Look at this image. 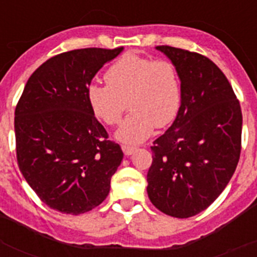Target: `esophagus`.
I'll use <instances>...</instances> for the list:
<instances>
[{
	"instance_id": "esophagus-1",
	"label": "esophagus",
	"mask_w": 257,
	"mask_h": 257,
	"mask_svg": "<svg viewBox=\"0 0 257 257\" xmlns=\"http://www.w3.org/2000/svg\"><path fill=\"white\" fill-rule=\"evenodd\" d=\"M122 151H123L124 156H131L135 152L134 147H128V145H122Z\"/></svg>"
}]
</instances>
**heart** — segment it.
<instances>
[{"instance_id": "heart-1", "label": "heart", "mask_w": 257, "mask_h": 257, "mask_svg": "<svg viewBox=\"0 0 257 257\" xmlns=\"http://www.w3.org/2000/svg\"><path fill=\"white\" fill-rule=\"evenodd\" d=\"M104 79L106 86H88L87 103L109 126L121 121L128 105L131 112L115 133L118 142L140 144L153 134L154 127H167L180 112L183 87L172 61L126 54L108 68Z\"/></svg>"}]
</instances>
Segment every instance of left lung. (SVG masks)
<instances>
[{
  "label": "left lung",
  "mask_w": 257,
  "mask_h": 257,
  "mask_svg": "<svg viewBox=\"0 0 257 257\" xmlns=\"http://www.w3.org/2000/svg\"><path fill=\"white\" fill-rule=\"evenodd\" d=\"M178 67L183 101L178 117L153 142L148 197L179 219L206 210L225 189L240 154L242 112L225 74L206 56L157 46Z\"/></svg>",
  "instance_id": "left-lung-1"
}]
</instances>
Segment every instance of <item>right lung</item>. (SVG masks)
<instances>
[{
	"label": "right lung",
	"mask_w": 257,
	"mask_h": 257,
	"mask_svg": "<svg viewBox=\"0 0 257 257\" xmlns=\"http://www.w3.org/2000/svg\"><path fill=\"white\" fill-rule=\"evenodd\" d=\"M118 49L52 56L29 77L15 109L18 165L49 207L79 215L99 206L123 158L87 103V87Z\"/></svg>",
	"instance_id": "add662e5"
}]
</instances>
